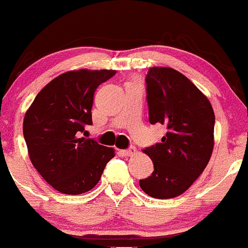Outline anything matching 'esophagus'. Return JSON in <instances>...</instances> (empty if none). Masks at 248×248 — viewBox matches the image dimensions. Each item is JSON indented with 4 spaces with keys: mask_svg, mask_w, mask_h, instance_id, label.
<instances>
[{
    "mask_svg": "<svg viewBox=\"0 0 248 248\" xmlns=\"http://www.w3.org/2000/svg\"><path fill=\"white\" fill-rule=\"evenodd\" d=\"M136 154V149L135 147H130L127 150H122L121 155H124V157H130V155H133Z\"/></svg>",
    "mask_w": 248,
    "mask_h": 248,
    "instance_id": "1",
    "label": "esophagus"
}]
</instances>
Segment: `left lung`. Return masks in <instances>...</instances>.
Masks as SVG:
<instances>
[{
	"label": "left lung",
	"instance_id": "left-lung-1",
	"mask_svg": "<svg viewBox=\"0 0 248 248\" xmlns=\"http://www.w3.org/2000/svg\"><path fill=\"white\" fill-rule=\"evenodd\" d=\"M149 121L166 127L160 143L144 152L154 172L139 180L141 190L157 199L180 196L202 173L214 145V112L207 97L172 68L154 66L146 75Z\"/></svg>",
	"mask_w": 248,
	"mask_h": 248
}]
</instances>
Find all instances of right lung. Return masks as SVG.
Wrapping results in <instances>:
<instances>
[{"instance_id":"1","label":"right lung","mask_w":248,"mask_h":248,"mask_svg":"<svg viewBox=\"0 0 248 248\" xmlns=\"http://www.w3.org/2000/svg\"><path fill=\"white\" fill-rule=\"evenodd\" d=\"M115 74L88 69L64 72L42 89L26 112L23 135L30 160L58 192L90 191L115 157L112 147L80 137L93 124L94 91Z\"/></svg>"}]
</instances>
